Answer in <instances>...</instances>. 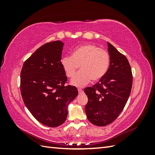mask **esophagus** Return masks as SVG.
Wrapping results in <instances>:
<instances>
[{"label":"esophagus","instance_id":"obj_1","mask_svg":"<svg viewBox=\"0 0 155 155\" xmlns=\"http://www.w3.org/2000/svg\"><path fill=\"white\" fill-rule=\"evenodd\" d=\"M78 91L79 94H81V93L83 92L81 88H78Z\"/></svg>","mask_w":155,"mask_h":155}]
</instances>
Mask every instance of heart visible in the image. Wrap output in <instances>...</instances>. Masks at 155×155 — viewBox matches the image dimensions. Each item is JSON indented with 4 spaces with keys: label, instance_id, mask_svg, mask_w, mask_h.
I'll return each instance as SVG.
<instances>
[{
    "label": "heart",
    "instance_id": "heart-1",
    "mask_svg": "<svg viewBox=\"0 0 155 155\" xmlns=\"http://www.w3.org/2000/svg\"><path fill=\"white\" fill-rule=\"evenodd\" d=\"M62 68L68 78H72L80 66L78 72L70 83L72 85L81 87L92 79L99 81L107 72L110 65L109 53L98 46L87 44L75 48L72 56H65L61 61Z\"/></svg>",
    "mask_w": 155,
    "mask_h": 155
}]
</instances>
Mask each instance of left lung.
I'll use <instances>...</instances> for the list:
<instances>
[{
    "instance_id": "8db88e82",
    "label": "left lung",
    "mask_w": 155,
    "mask_h": 155,
    "mask_svg": "<svg viewBox=\"0 0 155 155\" xmlns=\"http://www.w3.org/2000/svg\"><path fill=\"white\" fill-rule=\"evenodd\" d=\"M108 44L110 65L105 75L92 87L84 92L88 97L85 113L90 122L105 126L114 121L123 110L133 85V75L127 59Z\"/></svg>"
}]
</instances>
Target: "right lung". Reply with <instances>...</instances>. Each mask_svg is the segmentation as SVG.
Masks as SVG:
<instances>
[{
    "instance_id": "add662e5",
    "label": "right lung",
    "mask_w": 155,
    "mask_h": 155,
    "mask_svg": "<svg viewBox=\"0 0 155 155\" xmlns=\"http://www.w3.org/2000/svg\"><path fill=\"white\" fill-rule=\"evenodd\" d=\"M63 43L55 41L41 46L26 60L21 72V92L27 109L40 123L50 127L63 124L68 106L78 94L67 81L61 64Z\"/></svg>"
}]
</instances>
